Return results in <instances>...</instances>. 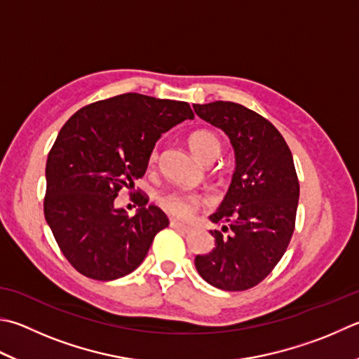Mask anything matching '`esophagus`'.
<instances>
[{
  "instance_id": "34e87169",
  "label": "esophagus",
  "mask_w": 359,
  "mask_h": 359,
  "mask_svg": "<svg viewBox=\"0 0 359 359\" xmlns=\"http://www.w3.org/2000/svg\"><path fill=\"white\" fill-rule=\"evenodd\" d=\"M170 226L175 228V229H178V231H182V233H189V231H191V226L184 225V223H180L178 220H172V222H170Z\"/></svg>"
}]
</instances>
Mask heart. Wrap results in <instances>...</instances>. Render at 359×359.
Listing matches in <instances>:
<instances>
[{
    "instance_id": "1",
    "label": "heart",
    "mask_w": 359,
    "mask_h": 359,
    "mask_svg": "<svg viewBox=\"0 0 359 359\" xmlns=\"http://www.w3.org/2000/svg\"><path fill=\"white\" fill-rule=\"evenodd\" d=\"M189 147H191L195 156L201 162H205V164H211L222 151V142L219 136L209 130L194 131L191 136H189ZM156 159L158 150L153 148L150 153V164H153ZM159 205L167 214L173 215V217L189 220L203 205H206V198L203 197V195L194 192L170 191L161 195Z\"/></svg>"
}]
</instances>
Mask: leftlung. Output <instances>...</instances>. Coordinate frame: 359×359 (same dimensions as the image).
Segmentation results:
<instances>
[{
  "instance_id": "left-lung-1",
  "label": "left lung",
  "mask_w": 359,
  "mask_h": 359,
  "mask_svg": "<svg viewBox=\"0 0 359 359\" xmlns=\"http://www.w3.org/2000/svg\"><path fill=\"white\" fill-rule=\"evenodd\" d=\"M228 134L236 153L231 186L211 222L215 248L195 258L201 278L223 290H247L272 272L295 229L300 184L292 153L267 118L233 101L194 104Z\"/></svg>"
}]
</instances>
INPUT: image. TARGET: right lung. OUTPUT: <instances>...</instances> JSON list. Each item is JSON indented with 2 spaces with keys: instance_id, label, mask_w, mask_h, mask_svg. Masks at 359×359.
<instances>
[{
  "instance_id": "1",
  "label": "right lung",
  "mask_w": 359,
  "mask_h": 359,
  "mask_svg": "<svg viewBox=\"0 0 359 359\" xmlns=\"http://www.w3.org/2000/svg\"><path fill=\"white\" fill-rule=\"evenodd\" d=\"M194 118L186 101L123 93L87 104L59 131L46 159L43 212L60 252L87 278L117 280L136 270L168 226L137 194L136 215L114 208L121 189L145 175L156 140Z\"/></svg>"
}]
</instances>
